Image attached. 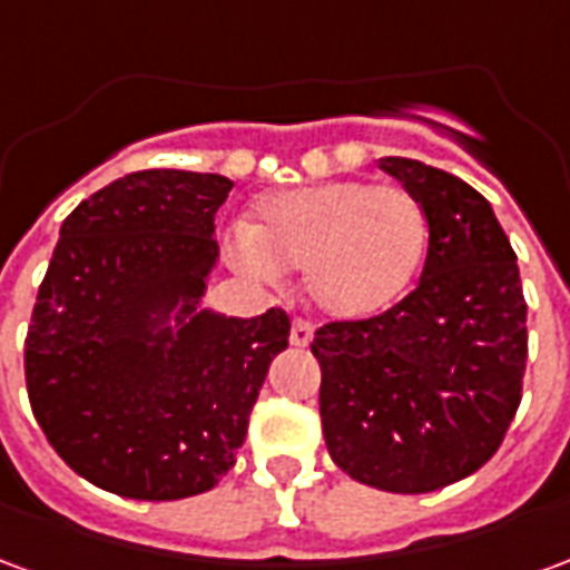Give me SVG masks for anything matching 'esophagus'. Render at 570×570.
<instances>
[{"mask_svg":"<svg viewBox=\"0 0 570 570\" xmlns=\"http://www.w3.org/2000/svg\"><path fill=\"white\" fill-rule=\"evenodd\" d=\"M311 326L305 321H293V326H289V345L293 347H305L311 342Z\"/></svg>","mask_w":570,"mask_h":570,"instance_id":"34e87169","label":"esophagus"}]
</instances>
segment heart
Returning a JSON list of instances; mask_svg holds the SVG:
<instances>
[{
	"instance_id": "1",
	"label": "heart",
	"mask_w": 570,
	"mask_h": 570,
	"mask_svg": "<svg viewBox=\"0 0 570 570\" xmlns=\"http://www.w3.org/2000/svg\"><path fill=\"white\" fill-rule=\"evenodd\" d=\"M428 247L421 204L406 188L330 179L281 188L249 207L228 259L256 281L302 268V289L335 321L375 317L406 293Z\"/></svg>"
}]
</instances>
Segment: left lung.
Wrapping results in <instances>:
<instances>
[{
  "instance_id": "1",
  "label": "left lung",
  "mask_w": 570,
  "mask_h": 570,
  "mask_svg": "<svg viewBox=\"0 0 570 570\" xmlns=\"http://www.w3.org/2000/svg\"><path fill=\"white\" fill-rule=\"evenodd\" d=\"M379 167L421 204L428 259L394 308L314 335L323 440L363 485L424 494L498 452L522 400L528 308L510 237L476 188L412 158Z\"/></svg>"
}]
</instances>
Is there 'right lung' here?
<instances>
[{
    "label": "right lung",
    "instance_id": "add662e5",
    "mask_svg": "<svg viewBox=\"0 0 570 570\" xmlns=\"http://www.w3.org/2000/svg\"><path fill=\"white\" fill-rule=\"evenodd\" d=\"M232 179L137 170L60 225L27 333L32 415L79 476L134 501L210 491L235 464L289 317L204 308Z\"/></svg>",
    "mask_w": 570,
    "mask_h": 570
}]
</instances>
